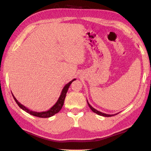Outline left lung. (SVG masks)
Wrapping results in <instances>:
<instances>
[{
  "instance_id": "obj_1",
  "label": "left lung",
  "mask_w": 151,
  "mask_h": 151,
  "mask_svg": "<svg viewBox=\"0 0 151 151\" xmlns=\"http://www.w3.org/2000/svg\"><path fill=\"white\" fill-rule=\"evenodd\" d=\"M87 103H88V106L90 107V109L92 110V111L93 112H94V113H96V114H99V115H101V116H106V117H109V116H114V115H116V114H117L118 113H116V114H105V113H103V112H100V111H97V110H96L95 109H94L93 106H92L90 104L88 103V101H87Z\"/></svg>"
}]
</instances>
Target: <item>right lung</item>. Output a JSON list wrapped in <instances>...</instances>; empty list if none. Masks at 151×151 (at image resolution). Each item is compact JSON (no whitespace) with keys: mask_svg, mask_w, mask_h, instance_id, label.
Wrapping results in <instances>:
<instances>
[{"mask_svg":"<svg viewBox=\"0 0 151 151\" xmlns=\"http://www.w3.org/2000/svg\"><path fill=\"white\" fill-rule=\"evenodd\" d=\"M75 80H76V78H74L73 80L70 81L69 83L66 84V85L65 86H64V88H63L62 92H61L60 95L59 96V98H58L57 103H56L54 104V105L51 107V108L49 110H48V111H47L36 112V111H31V110H30L28 108H27L26 106L22 105V104H20L19 102L17 100V99L15 98L14 96L13 95V94L12 93V96H13V98L14 99V101H16L17 104H18V105H19V106L20 107V109H22L25 112H28V113L31 114V115L37 116V117H40V118H48V117L52 116L53 115H55V114L58 113V112L60 111L61 109H62V107L63 106V104H64V101H65V97H66V93H67V91H68V88H69L70 84Z\"/></svg>","mask_w":151,"mask_h":151,"instance_id":"obj_1","label":"right lung"}]
</instances>
